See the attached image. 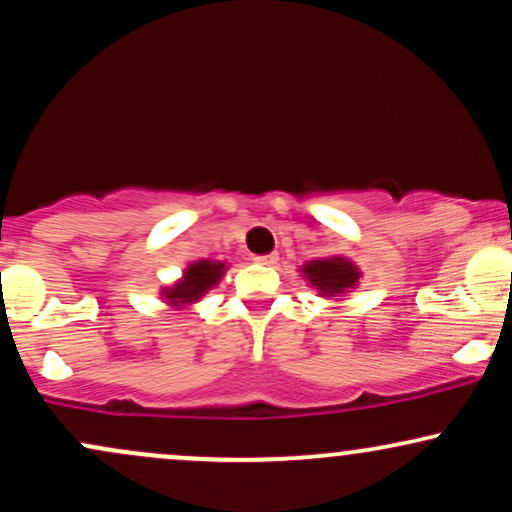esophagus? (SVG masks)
Listing matches in <instances>:
<instances>
[{"label": "esophagus", "instance_id": "obj_1", "mask_svg": "<svg viewBox=\"0 0 512 512\" xmlns=\"http://www.w3.org/2000/svg\"><path fill=\"white\" fill-rule=\"evenodd\" d=\"M255 260L260 264H267V267H274V264L279 262V255H260V257H255Z\"/></svg>", "mask_w": 512, "mask_h": 512}]
</instances>
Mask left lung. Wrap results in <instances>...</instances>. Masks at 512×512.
Instances as JSON below:
<instances>
[{
    "mask_svg": "<svg viewBox=\"0 0 512 512\" xmlns=\"http://www.w3.org/2000/svg\"><path fill=\"white\" fill-rule=\"evenodd\" d=\"M301 274L308 281L310 289L317 291V296L337 298V301H342V296L351 293L361 284V269L349 257L310 260L301 267Z\"/></svg>",
    "mask_w": 512,
    "mask_h": 512,
    "instance_id": "1",
    "label": "left lung"
}]
</instances>
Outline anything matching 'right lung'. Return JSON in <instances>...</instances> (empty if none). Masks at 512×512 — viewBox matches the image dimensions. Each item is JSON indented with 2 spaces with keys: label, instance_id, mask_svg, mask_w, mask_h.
Segmentation results:
<instances>
[{
  "label": "right lung",
  "instance_id": "1",
  "mask_svg": "<svg viewBox=\"0 0 512 512\" xmlns=\"http://www.w3.org/2000/svg\"><path fill=\"white\" fill-rule=\"evenodd\" d=\"M228 264L219 260H197L182 269V276L170 286L161 289V301L170 308L182 310L187 305H195L202 301L204 293H209L226 274Z\"/></svg>",
  "mask_w": 512,
  "mask_h": 512
}]
</instances>
